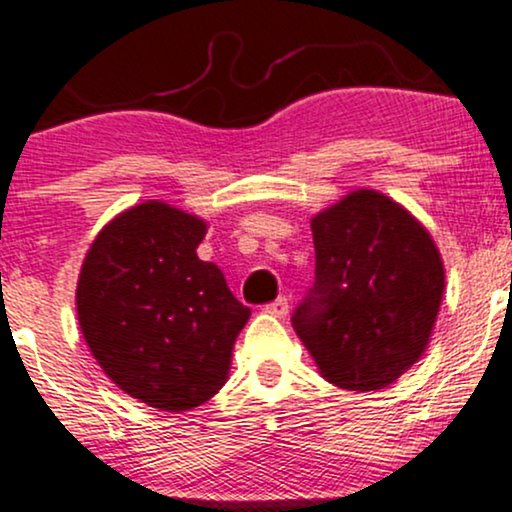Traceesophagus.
<instances>
[{
	"label": "esophagus",
	"mask_w": 512,
	"mask_h": 512,
	"mask_svg": "<svg viewBox=\"0 0 512 512\" xmlns=\"http://www.w3.org/2000/svg\"><path fill=\"white\" fill-rule=\"evenodd\" d=\"M288 298L286 295H281V298H276L274 303H269L267 307H264V310L269 312V315H274V317H286L288 315Z\"/></svg>",
	"instance_id": "obj_1"
}]
</instances>
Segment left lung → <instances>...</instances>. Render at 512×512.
Wrapping results in <instances>:
<instances>
[{"label": "left lung", "mask_w": 512, "mask_h": 512, "mask_svg": "<svg viewBox=\"0 0 512 512\" xmlns=\"http://www.w3.org/2000/svg\"><path fill=\"white\" fill-rule=\"evenodd\" d=\"M310 224L315 286L295 310V334L338 389H386L429 346L446 286L441 252L408 209L372 188Z\"/></svg>", "instance_id": "left-lung-1"}]
</instances>
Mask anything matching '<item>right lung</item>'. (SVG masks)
I'll list each match as a JSON object with an SVG mask.
<instances>
[{
	"mask_svg": "<svg viewBox=\"0 0 512 512\" xmlns=\"http://www.w3.org/2000/svg\"><path fill=\"white\" fill-rule=\"evenodd\" d=\"M207 221L162 200L116 214L92 240L76 286L92 357L123 393L166 412L202 405L229 379L250 319L197 245Z\"/></svg>",
	"mask_w": 512,
	"mask_h": 512,
	"instance_id": "right-lung-1",
	"label": "right lung"
}]
</instances>
